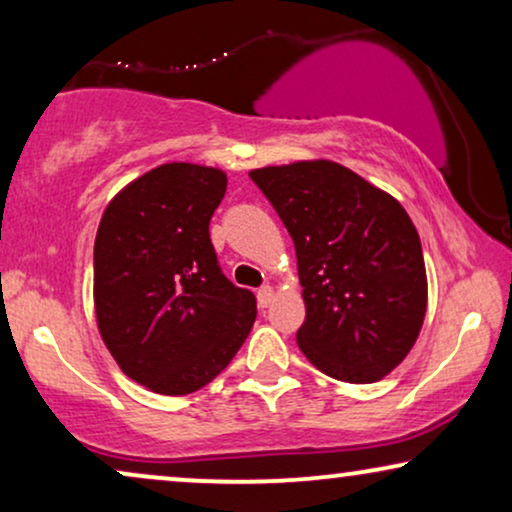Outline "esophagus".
Returning <instances> with one entry per match:
<instances>
[{
    "label": "esophagus",
    "mask_w": 512,
    "mask_h": 512,
    "mask_svg": "<svg viewBox=\"0 0 512 512\" xmlns=\"http://www.w3.org/2000/svg\"><path fill=\"white\" fill-rule=\"evenodd\" d=\"M256 298H258V305L268 307L272 300H275V289H272V286H261L256 293Z\"/></svg>",
    "instance_id": "34e87169"
}]
</instances>
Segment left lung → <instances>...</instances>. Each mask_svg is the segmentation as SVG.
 I'll list each match as a JSON object with an SVG mask.
<instances>
[{"instance_id":"obj_1","label":"left lung","mask_w":512,"mask_h":512,"mask_svg":"<svg viewBox=\"0 0 512 512\" xmlns=\"http://www.w3.org/2000/svg\"><path fill=\"white\" fill-rule=\"evenodd\" d=\"M249 177L296 247L305 300L300 352L335 380H382L417 342L429 300L408 212L333 160L258 167Z\"/></svg>"}]
</instances>
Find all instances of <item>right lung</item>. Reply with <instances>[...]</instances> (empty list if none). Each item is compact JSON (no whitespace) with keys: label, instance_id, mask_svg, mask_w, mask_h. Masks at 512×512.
<instances>
[{"label":"right lung","instance_id":"1","mask_svg":"<svg viewBox=\"0 0 512 512\" xmlns=\"http://www.w3.org/2000/svg\"><path fill=\"white\" fill-rule=\"evenodd\" d=\"M226 186L219 167L165 163L121 188L97 228V328L118 368L156 394L205 387L254 326V293L228 282L209 240Z\"/></svg>","mask_w":512,"mask_h":512}]
</instances>
